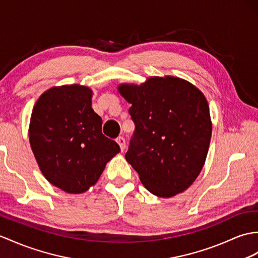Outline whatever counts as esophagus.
<instances>
[{
  "instance_id": "1",
  "label": "esophagus",
  "mask_w": 258,
  "mask_h": 258,
  "mask_svg": "<svg viewBox=\"0 0 258 258\" xmlns=\"http://www.w3.org/2000/svg\"><path fill=\"white\" fill-rule=\"evenodd\" d=\"M116 143L119 145V148H121V151L123 152L125 149V139L123 136H118L116 139Z\"/></svg>"
}]
</instances>
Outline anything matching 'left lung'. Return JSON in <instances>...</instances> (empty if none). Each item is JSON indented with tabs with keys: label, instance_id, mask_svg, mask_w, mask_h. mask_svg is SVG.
<instances>
[{
	"label": "left lung",
	"instance_id": "1",
	"mask_svg": "<svg viewBox=\"0 0 258 258\" xmlns=\"http://www.w3.org/2000/svg\"><path fill=\"white\" fill-rule=\"evenodd\" d=\"M117 89L132 104L128 113L135 124L125 158L144 187L160 198L188 189L205 165L212 134L205 95L170 76Z\"/></svg>",
	"mask_w": 258,
	"mask_h": 258
}]
</instances>
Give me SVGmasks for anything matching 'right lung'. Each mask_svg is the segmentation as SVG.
<instances>
[{
  "mask_svg": "<svg viewBox=\"0 0 258 258\" xmlns=\"http://www.w3.org/2000/svg\"><path fill=\"white\" fill-rule=\"evenodd\" d=\"M88 87H53L40 95L29 123V143L39 169L51 184L82 194L95 184L119 146L102 134Z\"/></svg>",
  "mask_w": 258,
  "mask_h": 258,
  "instance_id": "add662e5",
  "label": "right lung"
}]
</instances>
